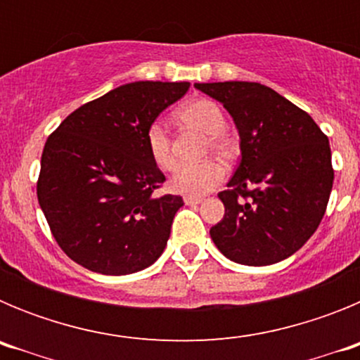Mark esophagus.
Returning a JSON list of instances; mask_svg holds the SVG:
<instances>
[{"mask_svg":"<svg viewBox=\"0 0 360 360\" xmlns=\"http://www.w3.org/2000/svg\"><path fill=\"white\" fill-rule=\"evenodd\" d=\"M184 202L187 205H198V203H202V198H198V196H184Z\"/></svg>","mask_w":360,"mask_h":360,"instance_id":"34e87169","label":"esophagus"}]
</instances>
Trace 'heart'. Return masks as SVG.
Returning a JSON list of instances; mask_svg holds the SVG:
<instances>
[{
  "label": "heart",
  "instance_id": "b5f03b06",
  "mask_svg": "<svg viewBox=\"0 0 360 360\" xmlns=\"http://www.w3.org/2000/svg\"><path fill=\"white\" fill-rule=\"evenodd\" d=\"M176 117L189 128L198 129L200 133L207 135L205 149L212 151L221 158H229L234 153V141L225 131V113L211 98H195L178 108ZM146 146L149 157L155 162L158 169L171 171L176 165L171 136L167 129L160 122L149 124L146 131ZM225 176L224 167L214 160L202 162L195 165H182L174 171L169 180V189L176 195L202 196L214 189Z\"/></svg>",
  "mask_w": 360,
  "mask_h": 360
}]
</instances>
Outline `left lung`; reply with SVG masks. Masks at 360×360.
Returning <instances> with one entry per match:
<instances>
[{"mask_svg": "<svg viewBox=\"0 0 360 360\" xmlns=\"http://www.w3.org/2000/svg\"><path fill=\"white\" fill-rule=\"evenodd\" d=\"M224 104L240 133L241 160L221 221L211 227L219 252L265 266L292 256L316 232L333 186L328 136L307 111L259 82H196Z\"/></svg>", "mask_w": 360, "mask_h": 360, "instance_id": "left-lung-1", "label": "left lung"}]
</instances>
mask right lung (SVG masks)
Returning a JSON list of instances; mask_svg holds the SVG:
<instances>
[{"label": "right lung", "mask_w": 360, "mask_h": 360, "mask_svg": "<svg viewBox=\"0 0 360 360\" xmlns=\"http://www.w3.org/2000/svg\"><path fill=\"white\" fill-rule=\"evenodd\" d=\"M189 82L122 84L70 113L41 157L37 200L57 245L91 272L126 276L157 262L182 196H155L165 176L146 131Z\"/></svg>", "instance_id": "right-lung-1"}]
</instances>
